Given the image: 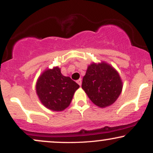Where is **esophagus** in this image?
I'll list each match as a JSON object with an SVG mask.
<instances>
[{"mask_svg":"<svg viewBox=\"0 0 153 153\" xmlns=\"http://www.w3.org/2000/svg\"><path fill=\"white\" fill-rule=\"evenodd\" d=\"M77 82H78V85L80 86V85H81V84H82V80H81V79H79V80H77Z\"/></svg>","mask_w":153,"mask_h":153,"instance_id":"34e87169","label":"esophagus"}]
</instances>
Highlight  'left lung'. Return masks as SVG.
Returning a JSON list of instances; mask_svg holds the SVG:
<instances>
[{"mask_svg": "<svg viewBox=\"0 0 153 153\" xmlns=\"http://www.w3.org/2000/svg\"><path fill=\"white\" fill-rule=\"evenodd\" d=\"M123 82L115 68L106 62H92L82 78V88L100 108L113 104L121 94Z\"/></svg>", "mask_w": 153, "mask_h": 153, "instance_id": "obj_1", "label": "left lung"}]
</instances>
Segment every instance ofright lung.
I'll return each instance as SVG.
<instances>
[{
  "mask_svg": "<svg viewBox=\"0 0 153 153\" xmlns=\"http://www.w3.org/2000/svg\"><path fill=\"white\" fill-rule=\"evenodd\" d=\"M80 87L70 77L64 76L60 68L46 69L39 75L36 93L41 103L48 109L62 111L71 104L75 92Z\"/></svg>",
  "mask_w": 153,
  "mask_h": 153,
  "instance_id": "1",
  "label": "right lung"
}]
</instances>
